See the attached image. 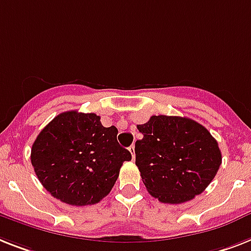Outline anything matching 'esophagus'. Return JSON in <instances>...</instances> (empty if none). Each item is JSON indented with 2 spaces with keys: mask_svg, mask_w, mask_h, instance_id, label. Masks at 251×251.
Returning <instances> with one entry per match:
<instances>
[{
  "mask_svg": "<svg viewBox=\"0 0 251 251\" xmlns=\"http://www.w3.org/2000/svg\"><path fill=\"white\" fill-rule=\"evenodd\" d=\"M129 151H130V154H132V158L134 159V145H130Z\"/></svg>",
  "mask_w": 251,
  "mask_h": 251,
  "instance_id": "esophagus-1",
  "label": "esophagus"
}]
</instances>
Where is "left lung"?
I'll return each instance as SVG.
<instances>
[{
    "label": "left lung",
    "mask_w": 251,
    "mask_h": 251,
    "mask_svg": "<svg viewBox=\"0 0 251 251\" xmlns=\"http://www.w3.org/2000/svg\"><path fill=\"white\" fill-rule=\"evenodd\" d=\"M137 129L136 165L151 196L182 204L200 195L213 181L222 154L210 132L190 118L152 115Z\"/></svg>",
    "instance_id": "8db88e82"
}]
</instances>
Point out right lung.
<instances>
[{"instance_id": "right-lung-1", "label": "right lung", "mask_w": 251, "mask_h": 251, "mask_svg": "<svg viewBox=\"0 0 251 251\" xmlns=\"http://www.w3.org/2000/svg\"><path fill=\"white\" fill-rule=\"evenodd\" d=\"M93 113L65 111L43 128L32 146L30 161L47 191L75 206L97 204L111 191L129 151Z\"/></svg>"}]
</instances>
